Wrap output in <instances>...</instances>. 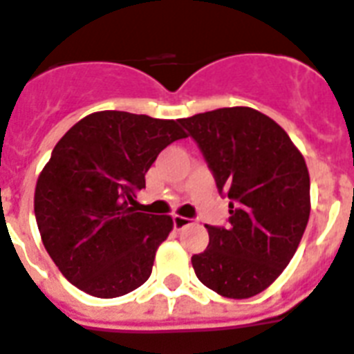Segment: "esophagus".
I'll return each instance as SVG.
<instances>
[{
	"label": "esophagus",
	"instance_id": "1",
	"mask_svg": "<svg viewBox=\"0 0 354 354\" xmlns=\"http://www.w3.org/2000/svg\"><path fill=\"white\" fill-rule=\"evenodd\" d=\"M172 223H174V229L180 231V229H183V227L191 225V220L185 216H180V214H174V216H172Z\"/></svg>",
	"mask_w": 354,
	"mask_h": 354
}]
</instances>
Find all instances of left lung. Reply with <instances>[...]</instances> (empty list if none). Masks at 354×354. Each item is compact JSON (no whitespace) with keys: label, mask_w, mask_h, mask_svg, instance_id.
Masks as SVG:
<instances>
[{"label":"left lung","mask_w":354,"mask_h":354,"mask_svg":"<svg viewBox=\"0 0 354 354\" xmlns=\"http://www.w3.org/2000/svg\"><path fill=\"white\" fill-rule=\"evenodd\" d=\"M229 198V227L207 225L209 245L191 258L203 286L251 298L289 266L311 212L309 171L287 132L251 107L180 120Z\"/></svg>","instance_id":"obj_1"}]
</instances>
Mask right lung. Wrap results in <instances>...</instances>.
Listing matches in <instances>:
<instances>
[{
	"instance_id": "right-lung-1",
	"label": "right lung",
	"mask_w": 354,
	"mask_h": 354,
	"mask_svg": "<svg viewBox=\"0 0 354 354\" xmlns=\"http://www.w3.org/2000/svg\"><path fill=\"white\" fill-rule=\"evenodd\" d=\"M187 138L174 120L93 112L56 143L37 178L41 242L73 286L116 298L149 280L172 218L138 212L136 192L163 149Z\"/></svg>"
}]
</instances>
